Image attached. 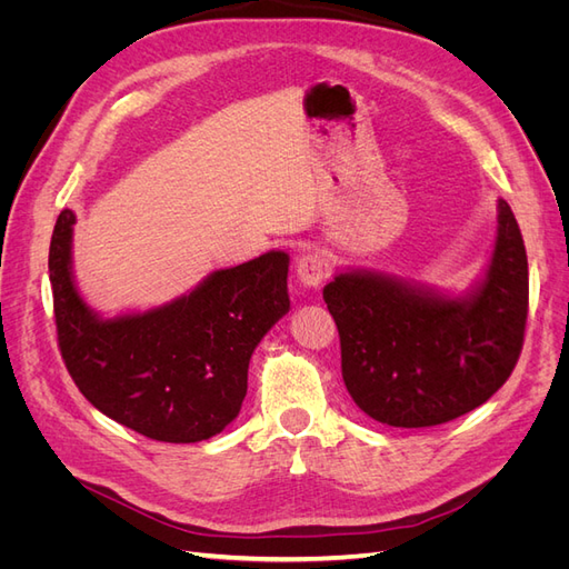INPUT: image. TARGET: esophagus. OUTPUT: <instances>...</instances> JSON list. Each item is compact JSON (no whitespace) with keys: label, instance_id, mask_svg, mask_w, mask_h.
<instances>
[{"label":"esophagus","instance_id":"34e87169","mask_svg":"<svg viewBox=\"0 0 569 569\" xmlns=\"http://www.w3.org/2000/svg\"><path fill=\"white\" fill-rule=\"evenodd\" d=\"M297 278L306 287H320L327 278V261L320 251H303L297 261Z\"/></svg>","mask_w":569,"mask_h":569}]
</instances>
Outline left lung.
Segmentation results:
<instances>
[{"instance_id": "left-lung-1", "label": "left lung", "mask_w": 569, "mask_h": 569, "mask_svg": "<svg viewBox=\"0 0 569 569\" xmlns=\"http://www.w3.org/2000/svg\"><path fill=\"white\" fill-rule=\"evenodd\" d=\"M337 322L341 377L356 406L391 427H432L475 410L518 363L529 272L522 232L498 199L489 268L465 297L349 270L322 289Z\"/></svg>"}]
</instances>
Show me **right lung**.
<instances>
[{
    "mask_svg": "<svg viewBox=\"0 0 569 569\" xmlns=\"http://www.w3.org/2000/svg\"><path fill=\"white\" fill-rule=\"evenodd\" d=\"M73 226L76 213L61 211L49 282L76 387L107 418L149 439L194 443L222 432L242 408L253 349L289 311V256L268 251L151 311L101 318L73 280Z\"/></svg>",
    "mask_w": 569,
    "mask_h": 569,
    "instance_id": "1",
    "label": "right lung"
}]
</instances>
